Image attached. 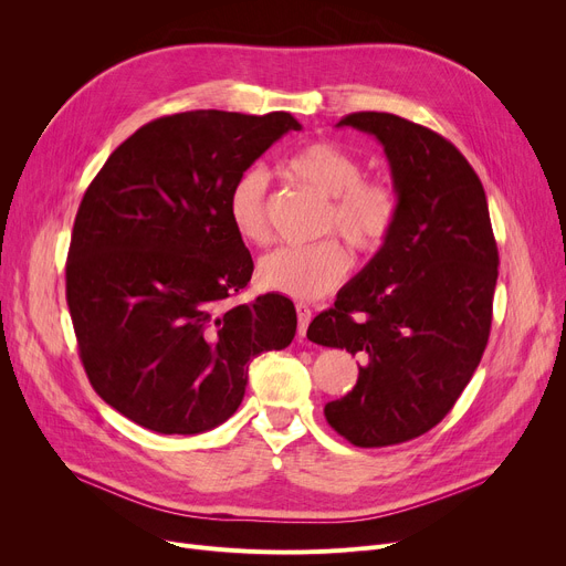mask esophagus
Segmentation results:
<instances>
[{"mask_svg": "<svg viewBox=\"0 0 566 566\" xmlns=\"http://www.w3.org/2000/svg\"><path fill=\"white\" fill-rule=\"evenodd\" d=\"M295 312H298V337L303 339L307 335V325L312 321V310L307 305H295Z\"/></svg>", "mask_w": 566, "mask_h": 566, "instance_id": "esophagus-1", "label": "esophagus"}]
</instances>
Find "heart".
<instances>
[{
	"label": "heart",
	"mask_w": 566,
	"mask_h": 566,
	"mask_svg": "<svg viewBox=\"0 0 566 566\" xmlns=\"http://www.w3.org/2000/svg\"><path fill=\"white\" fill-rule=\"evenodd\" d=\"M286 169L305 186L331 197L325 231H337L346 243L363 254L378 252L395 229L399 201L390 186L365 181L360 160L328 139L301 146ZM268 174L248 167L238 174L227 195V216L233 231L248 243H265L268 227ZM348 271L346 250L328 238L307 248H277L268 252L256 268V282L295 301H316L339 286Z\"/></svg>",
	"instance_id": "heart-1"
}]
</instances>
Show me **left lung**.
<instances>
[{
	"instance_id": "obj_1",
	"label": "left lung",
	"mask_w": 566,
	"mask_h": 566,
	"mask_svg": "<svg viewBox=\"0 0 566 566\" xmlns=\"http://www.w3.org/2000/svg\"><path fill=\"white\" fill-rule=\"evenodd\" d=\"M344 126L382 146L399 216L307 337L360 355L358 382L325 420L358 448H385L433 429L465 390L489 342L500 261L482 181L452 142L388 112H355Z\"/></svg>"
}]
</instances>
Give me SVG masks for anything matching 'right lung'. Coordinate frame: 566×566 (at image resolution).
<instances>
[{
	"mask_svg": "<svg viewBox=\"0 0 566 566\" xmlns=\"http://www.w3.org/2000/svg\"><path fill=\"white\" fill-rule=\"evenodd\" d=\"M289 112L156 118L107 158L73 224L66 301L94 390L156 433H203L241 406L248 365L295 335L280 293L227 307L254 263L227 195L289 130Z\"/></svg>",
	"mask_w": 566,
	"mask_h": 566,
	"instance_id": "add662e5",
	"label": "right lung"
}]
</instances>
